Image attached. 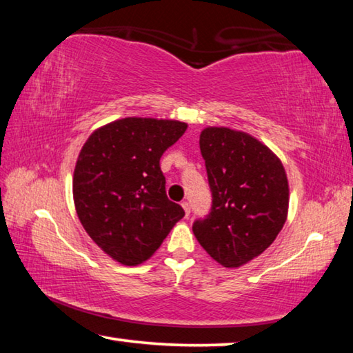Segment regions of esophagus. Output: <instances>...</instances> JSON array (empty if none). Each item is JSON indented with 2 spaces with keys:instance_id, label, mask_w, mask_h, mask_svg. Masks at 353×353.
<instances>
[{
  "instance_id": "1",
  "label": "esophagus",
  "mask_w": 353,
  "mask_h": 353,
  "mask_svg": "<svg viewBox=\"0 0 353 353\" xmlns=\"http://www.w3.org/2000/svg\"><path fill=\"white\" fill-rule=\"evenodd\" d=\"M182 207H183V210H185V214H187V216H190V204L187 201H182V204H181Z\"/></svg>"
}]
</instances>
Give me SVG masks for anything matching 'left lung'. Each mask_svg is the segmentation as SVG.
I'll use <instances>...</instances> for the list:
<instances>
[{
  "mask_svg": "<svg viewBox=\"0 0 353 353\" xmlns=\"http://www.w3.org/2000/svg\"><path fill=\"white\" fill-rule=\"evenodd\" d=\"M213 205L193 234L224 268H240L271 246L288 216L283 163L254 135L208 126L199 135Z\"/></svg>",
  "mask_w": 353,
  "mask_h": 353,
  "instance_id": "1",
  "label": "left lung"
}]
</instances>
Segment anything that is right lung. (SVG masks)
Masks as SVG:
<instances>
[{"mask_svg":"<svg viewBox=\"0 0 353 353\" xmlns=\"http://www.w3.org/2000/svg\"><path fill=\"white\" fill-rule=\"evenodd\" d=\"M187 128L177 119H115L94 129L77 155V216L99 249L124 266L151 259L185 216L166 198L160 157Z\"/></svg>","mask_w":353,"mask_h":353,"instance_id":"obj_1","label":"right lung"}]
</instances>
